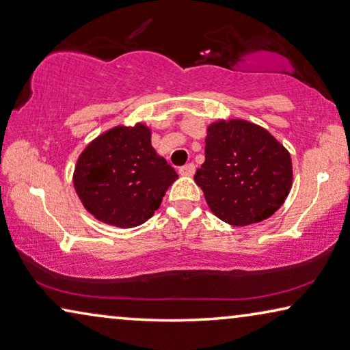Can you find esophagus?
Here are the masks:
<instances>
[{"mask_svg":"<svg viewBox=\"0 0 350 350\" xmlns=\"http://www.w3.org/2000/svg\"><path fill=\"white\" fill-rule=\"evenodd\" d=\"M179 174L180 176H187V177H191L193 174H195V165L189 163V165L182 166V168H179Z\"/></svg>","mask_w":350,"mask_h":350,"instance_id":"1","label":"esophagus"}]
</instances>
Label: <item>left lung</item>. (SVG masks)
I'll list each match as a JSON object with an SVG mask.
<instances>
[{"mask_svg": "<svg viewBox=\"0 0 350 350\" xmlns=\"http://www.w3.org/2000/svg\"><path fill=\"white\" fill-rule=\"evenodd\" d=\"M195 182L213 215L232 226L253 225L272 217L288 198L291 154L258 124L220 119L207 125L206 161Z\"/></svg>", "mask_w": 350, "mask_h": 350, "instance_id": "left-lung-1", "label": "left lung"}]
</instances>
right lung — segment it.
I'll return each mask as SVG.
<instances>
[{
	"instance_id": "add662e5",
	"label": "right lung",
	"mask_w": 350,
	"mask_h": 350,
	"mask_svg": "<svg viewBox=\"0 0 350 350\" xmlns=\"http://www.w3.org/2000/svg\"><path fill=\"white\" fill-rule=\"evenodd\" d=\"M143 122L116 125L83 149L74 170V187L81 204L98 221L135 228L148 221L177 179L150 144Z\"/></svg>"
}]
</instances>
